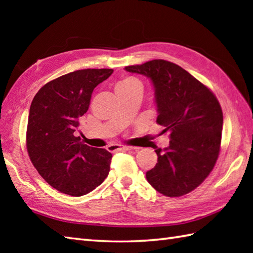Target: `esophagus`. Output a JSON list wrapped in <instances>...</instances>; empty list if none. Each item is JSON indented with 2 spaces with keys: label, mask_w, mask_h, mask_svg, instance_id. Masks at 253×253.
<instances>
[{
  "label": "esophagus",
  "mask_w": 253,
  "mask_h": 253,
  "mask_svg": "<svg viewBox=\"0 0 253 253\" xmlns=\"http://www.w3.org/2000/svg\"><path fill=\"white\" fill-rule=\"evenodd\" d=\"M135 147H128V146H116V144H111L107 148L110 152H118V151H129V150H135Z\"/></svg>",
  "instance_id": "obj_1"
}]
</instances>
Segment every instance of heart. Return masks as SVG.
Masks as SVG:
<instances>
[{
    "instance_id": "1",
    "label": "heart",
    "mask_w": 253,
    "mask_h": 253,
    "mask_svg": "<svg viewBox=\"0 0 253 253\" xmlns=\"http://www.w3.org/2000/svg\"><path fill=\"white\" fill-rule=\"evenodd\" d=\"M126 87H139L141 88V84L138 82L136 78L133 77H127L125 79H123L122 82L118 83L116 84V88H126Z\"/></svg>"
}]
</instances>
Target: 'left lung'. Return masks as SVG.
<instances>
[{"instance_id": "obj_1", "label": "left lung", "mask_w": 253, "mask_h": 253, "mask_svg": "<svg viewBox=\"0 0 253 253\" xmlns=\"http://www.w3.org/2000/svg\"><path fill=\"white\" fill-rule=\"evenodd\" d=\"M153 84L157 123L169 133V146L157 149L158 163L147 171L149 184L168 197L192 191L211 173L221 148L223 112L216 96L174 63L153 60L126 66Z\"/></svg>"}]
</instances>
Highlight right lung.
<instances>
[{
  "label": "right lung",
  "instance_id": "add662e5",
  "mask_svg": "<svg viewBox=\"0 0 253 253\" xmlns=\"http://www.w3.org/2000/svg\"><path fill=\"white\" fill-rule=\"evenodd\" d=\"M113 69H80L44 84L31 102L27 151L42 178L56 190L80 197L95 189L110 171L112 154L76 137L91 94Z\"/></svg>",
  "mask_w": 253,
  "mask_h": 253
}]
</instances>
